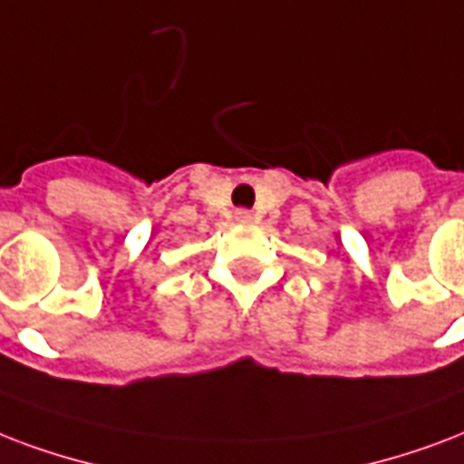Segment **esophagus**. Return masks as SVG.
I'll list each match as a JSON object with an SVG mask.
<instances>
[{
	"label": "esophagus",
	"instance_id": "obj_1",
	"mask_svg": "<svg viewBox=\"0 0 464 464\" xmlns=\"http://www.w3.org/2000/svg\"><path fill=\"white\" fill-rule=\"evenodd\" d=\"M237 220H239V222H249V213H237Z\"/></svg>",
	"mask_w": 464,
	"mask_h": 464
}]
</instances>
